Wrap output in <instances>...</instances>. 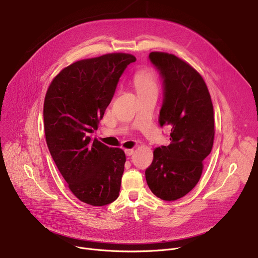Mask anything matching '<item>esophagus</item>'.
Here are the masks:
<instances>
[{
    "instance_id": "34e87169",
    "label": "esophagus",
    "mask_w": 258,
    "mask_h": 258,
    "mask_svg": "<svg viewBox=\"0 0 258 258\" xmlns=\"http://www.w3.org/2000/svg\"><path fill=\"white\" fill-rule=\"evenodd\" d=\"M124 152H125V155L128 156V157L134 154V150H133V148H127V150H125Z\"/></svg>"
}]
</instances>
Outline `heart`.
<instances>
[{"label": "heart", "instance_id": "1", "mask_svg": "<svg viewBox=\"0 0 258 258\" xmlns=\"http://www.w3.org/2000/svg\"><path fill=\"white\" fill-rule=\"evenodd\" d=\"M134 85L139 93L157 91L158 85L155 74L148 69H143L138 71L134 76Z\"/></svg>", "mask_w": 258, "mask_h": 258}]
</instances>
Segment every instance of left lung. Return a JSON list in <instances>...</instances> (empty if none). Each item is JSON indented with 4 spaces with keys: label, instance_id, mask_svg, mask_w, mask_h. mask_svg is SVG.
<instances>
[{
    "label": "left lung",
    "instance_id": "8db88e82",
    "mask_svg": "<svg viewBox=\"0 0 258 258\" xmlns=\"http://www.w3.org/2000/svg\"><path fill=\"white\" fill-rule=\"evenodd\" d=\"M148 59L163 81L159 123L169 126L170 143L154 151L145 178L156 197L175 201L198 184L203 161L211 153L213 105L204 79L190 64L164 52H152Z\"/></svg>",
    "mask_w": 258,
    "mask_h": 258
}]
</instances>
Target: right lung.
Segmentation results:
<instances>
[{"instance_id":"right-lung-1","label":"right lung","mask_w":258,"mask_h":258,"mask_svg":"<svg viewBox=\"0 0 258 258\" xmlns=\"http://www.w3.org/2000/svg\"><path fill=\"white\" fill-rule=\"evenodd\" d=\"M136 57L125 53L78 60L52 80L44 102V125L49 152L81 202L104 206L120 191L125 154L92 139L119 78Z\"/></svg>"}]
</instances>
